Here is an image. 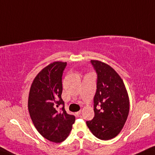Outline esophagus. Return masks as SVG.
<instances>
[{
	"label": "esophagus",
	"mask_w": 155,
	"mask_h": 155,
	"mask_svg": "<svg viewBox=\"0 0 155 155\" xmlns=\"http://www.w3.org/2000/svg\"><path fill=\"white\" fill-rule=\"evenodd\" d=\"M81 110H79V111H78V112H76V115H77L78 116H80V115H81Z\"/></svg>",
	"instance_id": "1"
}]
</instances>
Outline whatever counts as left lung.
<instances>
[{
  "instance_id": "obj_1",
  "label": "left lung",
  "mask_w": 155,
  "mask_h": 155,
  "mask_svg": "<svg viewBox=\"0 0 155 155\" xmlns=\"http://www.w3.org/2000/svg\"><path fill=\"white\" fill-rule=\"evenodd\" d=\"M91 62L98 78L93 99L95 116L86 124L97 138L108 140L117 136L126 123L129 112V95L123 80L114 69L98 60Z\"/></svg>"
}]
</instances>
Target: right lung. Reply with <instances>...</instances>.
Masks as SVG:
<instances>
[{"mask_svg": "<svg viewBox=\"0 0 155 155\" xmlns=\"http://www.w3.org/2000/svg\"><path fill=\"white\" fill-rule=\"evenodd\" d=\"M67 62H54L40 71L30 88L28 108L34 127L45 139L55 143L65 140L75 117L64 109L62 101L63 71ZM63 106L60 111L57 108Z\"/></svg>", "mask_w": 155, "mask_h": 155, "instance_id": "1", "label": "right lung"}]
</instances>
